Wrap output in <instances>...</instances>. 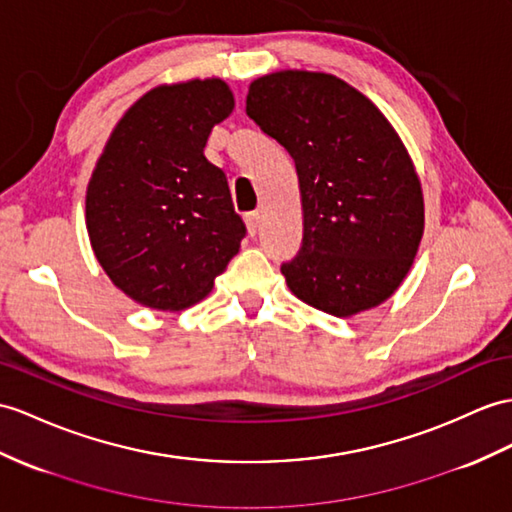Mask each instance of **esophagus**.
<instances>
[{
    "label": "esophagus",
    "mask_w": 512,
    "mask_h": 512,
    "mask_svg": "<svg viewBox=\"0 0 512 512\" xmlns=\"http://www.w3.org/2000/svg\"><path fill=\"white\" fill-rule=\"evenodd\" d=\"M245 223H247L249 234H256L258 226H260V213H258V210H254V213H247L245 215Z\"/></svg>",
    "instance_id": "1"
}]
</instances>
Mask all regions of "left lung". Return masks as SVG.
<instances>
[{
  "instance_id": "8db88e82",
  "label": "left lung",
  "mask_w": 512,
  "mask_h": 512,
  "mask_svg": "<svg viewBox=\"0 0 512 512\" xmlns=\"http://www.w3.org/2000/svg\"><path fill=\"white\" fill-rule=\"evenodd\" d=\"M245 112L295 160L304 236L282 263L295 297L334 317L389 299L423 236V193L400 136L330 73L276 71L249 84Z\"/></svg>"
}]
</instances>
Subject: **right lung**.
Segmentation results:
<instances>
[{
  "label": "right lung",
  "mask_w": 512,
  "mask_h": 512,
  "mask_svg": "<svg viewBox=\"0 0 512 512\" xmlns=\"http://www.w3.org/2000/svg\"><path fill=\"white\" fill-rule=\"evenodd\" d=\"M232 108L219 78L162 84L112 130L86 189V230L99 265L134 302L189 308L239 254L245 223L226 173L204 156Z\"/></svg>",
  "instance_id": "add662e5"
}]
</instances>
